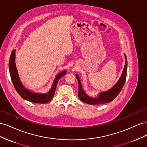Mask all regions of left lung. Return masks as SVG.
Returning <instances> with one entry per match:
<instances>
[{"instance_id":"1","label":"left lung","mask_w":147,"mask_h":147,"mask_svg":"<svg viewBox=\"0 0 147 147\" xmlns=\"http://www.w3.org/2000/svg\"><path fill=\"white\" fill-rule=\"evenodd\" d=\"M124 57H125V65L123 68V70L122 74L120 77L118 81L115 85L110 88V90L100 92L99 94H97V97H91L87 94V93L83 90L82 87V84L80 78L79 76L76 74L75 76L78 80V97L82 101H83L84 103H86L90 105H99V104H107L112 101L115 97H116L121 91L122 88L124 86V83L126 82V74H127V57L125 54H124Z\"/></svg>"}]
</instances>
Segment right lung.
<instances>
[{
    "label": "right lung",
    "instance_id": "add662e5",
    "mask_svg": "<svg viewBox=\"0 0 147 147\" xmlns=\"http://www.w3.org/2000/svg\"><path fill=\"white\" fill-rule=\"evenodd\" d=\"M15 52L16 50H13L11 53L9 61V71L12 83L18 93L22 98L29 102H34V103L46 104L51 101L55 95L57 82L62 77L66 74L67 70L62 71L56 75L54 81H53L51 88L48 92L37 93L33 92L26 88L20 80L18 72L16 67Z\"/></svg>",
    "mask_w": 147,
    "mask_h": 147
}]
</instances>
